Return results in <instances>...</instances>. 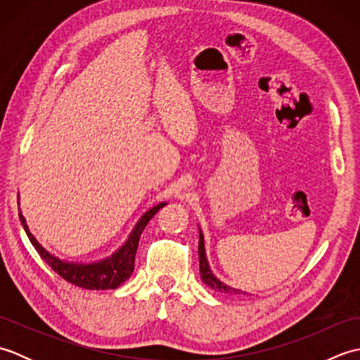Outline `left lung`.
<instances>
[{"mask_svg":"<svg viewBox=\"0 0 360 360\" xmlns=\"http://www.w3.org/2000/svg\"><path fill=\"white\" fill-rule=\"evenodd\" d=\"M198 254H200V274H201V278H202V281L205 283V285H207L209 288H212L213 290H217V292H223V294H231V295L248 294V292H243V290H240V289H235V288H231V286L224 285L223 281H219L215 277V275L212 274L207 259H205L204 236H202L201 231H200V246H198Z\"/></svg>","mask_w":360,"mask_h":360,"instance_id":"obj_1","label":"left lung"}]
</instances>
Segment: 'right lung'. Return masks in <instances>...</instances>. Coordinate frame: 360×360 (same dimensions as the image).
Returning a JSON list of instances; mask_svg holds the SVG:
<instances>
[{
  "label": "right lung",
  "mask_w": 360,
  "mask_h": 360,
  "mask_svg": "<svg viewBox=\"0 0 360 360\" xmlns=\"http://www.w3.org/2000/svg\"><path fill=\"white\" fill-rule=\"evenodd\" d=\"M165 202L158 204L156 207L150 209L145 215L139 219V223L136 224L134 231L129 235L128 241L122 246L116 254L111 258L103 259V262L93 263V264H72V263H65L62 259L56 258L51 255L48 250H44L38 241L34 238L32 233L29 232L26 226V221L20 215L21 224L25 227V231L29 236L32 246L37 249L38 254L44 259L46 263L51 266V269L56 271L60 277L71 283L74 286H79L83 289H116L134 271V259H136V252H137V244H139L141 233L148 224V221L156 215L160 207H164Z\"/></svg>",
  "instance_id": "add662e5"
}]
</instances>
